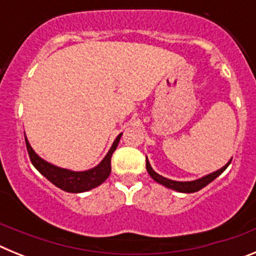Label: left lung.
<instances>
[{
	"mask_svg": "<svg viewBox=\"0 0 256 256\" xmlns=\"http://www.w3.org/2000/svg\"><path fill=\"white\" fill-rule=\"evenodd\" d=\"M230 162H232V159H230V162H227V164H226L223 168L219 169V170L214 172V173H212V174H208V176L200 178V180H191V182H178V180H168V178L162 177V176H159V174L156 173V172L151 168V165H150V162H148V158H146V169H148V174L151 176V178H152L154 180H156L158 183H160V184H162V186L168 187V188H170V190H174V191L191 194V192H196V191H198V190L204 188L206 184H209L210 182H212V180H216L218 176H220V174L223 173L226 169H227V166L230 164Z\"/></svg>",
	"mask_w": 256,
	"mask_h": 256,
	"instance_id": "left-lung-1",
	"label": "left lung"
}]
</instances>
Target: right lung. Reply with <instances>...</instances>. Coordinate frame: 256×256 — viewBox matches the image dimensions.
I'll list each match as a JSON object with an SVG mask.
<instances>
[{
    "label": "right lung",
    "instance_id": "add662e5",
    "mask_svg": "<svg viewBox=\"0 0 256 256\" xmlns=\"http://www.w3.org/2000/svg\"><path fill=\"white\" fill-rule=\"evenodd\" d=\"M120 137L122 133L118 136L116 140L112 144V148L108 150V155L104 158V160L100 164L94 166V168L90 169V170L84 172H73L69 170V169L58 168L56 165L50 164V162H44L42 158H40L34 152V150L30 148L26 137V144L32 164L34 165L36 169L42 176H44L50 182L54 183L58 188L64 190L66 192H72V194H79V192H84L100 186L101 183L105 182L106 178L110 176V172H112V152L116 150L118 144L120 141Z\"/></svg>",
    "mask_w": 256,
    "mask_h": 256
}]
</instances>
